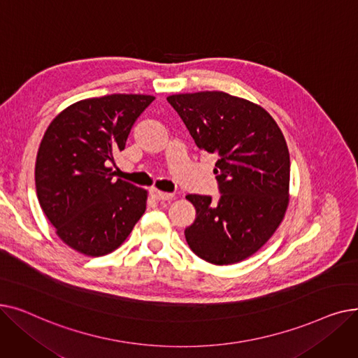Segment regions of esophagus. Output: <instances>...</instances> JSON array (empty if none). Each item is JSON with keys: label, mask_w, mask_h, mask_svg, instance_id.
<instances>
[{"label": "esophagus", "mask_w": 358, "mask_h": 358, "mask_svg": "<svg viewBox=\"0 0 358 358\" xmlns=\"http://www.w3.org/2000/svg\"><path fill=\"white\" fill-rule=\"evenodd\" d=\"M150 196H152V199H155V200H158V201H165V200L174 199V194H173V193H164V192H159V190H157V189L150 190Z\"/></svg>", "instance_id": "esophagus-1"}]
</instances>
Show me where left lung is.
Returning a JSON list of instances; mask_svg holds the SVG:
<instances>
[{
  "mask_svg": "<svg viewBox=\"0 0 358 358\" xmlns=\"http://www.w3.org/2000/svg\"><path fill=\"white\" fill-rule=\"evenodd\" d=\"M199 149L215 154L219 200L189 194L196 220L184 235L192 251L216 266L255 254L289 206L290 157L275 120L261 106L223 91L166 97Z\"/></svg>",
  "mask_w": 358,
  "mask_h": 358,
  "instance_id": "obj_1",
  "label": "left lung"
}]
</instances>
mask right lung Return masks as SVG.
Returning <instances> with one entry per match:
<instances>
[{"instance_id":"add662e5","label":"right lung","mask_w":358,"mask_h":358,"mask_svg":"<svg viewBox=\"0 0 358 358\" xmlns=\"http://www.w3.org/2000/svg\"><path fill=\"white\" fill-rule=\"evenodd\" d=\"M155 100L145 94L85 99L62 110L37 150L41 208L68 247L90 257L119 248L146 210L148 192L115 178L110 164Z\"/></svg>"}]
</instances>
